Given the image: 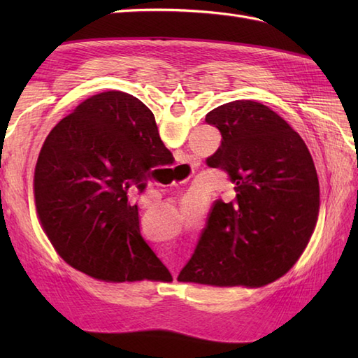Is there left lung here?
I'll return each mask as SVG.
<instances>
[{"mask_svg": "<svg viewBox=\"0 0 358 358\" xmlns=\"http://www.w3.org/2000/svg\"><path fill=\"white\" fill-rule=\"evenodd\" d=\"M222 146L206 159L229 175L235 199L212 206L178 281L260 287L283 277L318 217V177L301 136L268 106L226 103L206 115Z\"/></svg>", "mask_w": 358, "mask_h": 358, "instance_id": "8db88e82", "label": "left lung"}]
</instances>
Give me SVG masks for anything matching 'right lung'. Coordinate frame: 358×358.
Here are the masks:
<instances>
[{"label": "right lung", "instance_id": "obj_1", "mask_svg": "<svg viewBox=\"0 0 358 358\" xmlns=\"http://www.w3.org/2000/svg\"><path fill=\"white\" fill-rule=\"evenodd\" d=\"M154 113L138 98L109 90L87 98L45 138L34 194L43 229L72 268L104 281L172 280L140 231V192L172 159Z\"/></svg>", "mask_w": 358, "mask_h": 358}]
</instances>
